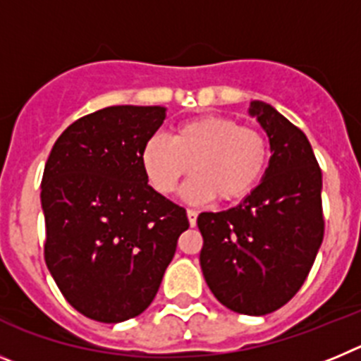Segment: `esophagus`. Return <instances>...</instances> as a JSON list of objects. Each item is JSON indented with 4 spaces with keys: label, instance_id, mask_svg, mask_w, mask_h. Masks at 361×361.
<instances>
[{
    "label": "esophagus",
    "instance_id": "34e87169",
    "mask_svg": "<svg viewBox=\"0 0 361 361\" xmlns=\"http://www.w3.org/2000/svg\"><path fill=\"white\" fill-rule=\"evenodd\" d=\"M188 220H190V226L193 228V226L197 224V212L195 209H188Z\"/></svg>",
    "mask_w": 361,
    "mask_h": 361
}]
</instances>
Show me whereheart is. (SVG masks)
<instances>
[{
    "mask_svg": "<svg viewBox=\"0 0 361 361\" xmlns=\"http://www.w3.org/2000/svg\"><path fill=\"white\" fill-rule=\"evenodd\" d=\"M269 159L264 133L238 126L224 116H200L177 124L171 141L149 137L141 152V164L159 193H171L190 170L195 175L180 190L193 204L215 199L237 200L247 195L266 171Z\"/></svg>",
    "mask_w": 361,
    "mask_h": 361,
    "instance_id": "obj_1",
    "label": "heart"
}]
</instances>
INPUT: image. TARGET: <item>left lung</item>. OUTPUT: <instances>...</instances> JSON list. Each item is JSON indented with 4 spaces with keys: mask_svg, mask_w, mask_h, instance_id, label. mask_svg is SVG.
Masks as SVG:
<instances>
[{
    "mask_svg": "<svg viewBox=\"0 0 361 361\" xmlns=\"http://www.w3.org/2000/svg\"><path fill=\"white\" fill-rule=\"evenodd\" d=\"M250 116L269 139L260 184L226 212L197 219L200 267L220 304L264 317L298 293L324 240L322 171L305 133L271 104L251 101Z\"/></svg>",
    "mask_w": 361,
    "mask_h": 361,
    "instance_id": "1",
    "label": "left lung"
}]
</instances>
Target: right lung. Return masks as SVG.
<instances>
[{
  "instance_id": "obj_1",
  "label": "right lung",
  "mask_w": 361,
  "mask_h": 361,
  "mask_svg": "<svg viewBox=\"0 0 361 361\" xmlns=\"http://www.w3.org/2000/svg\"><path fill=\"white\" fill-rule=\"evenodd\" d=\"M164 119V106L97 110L70 124L44 164V262L66 302L92 320L141 314L190 228L186 209L153 190L141 164Z\"/></svg>"
}]
</instances>
